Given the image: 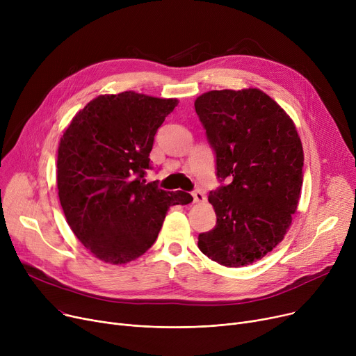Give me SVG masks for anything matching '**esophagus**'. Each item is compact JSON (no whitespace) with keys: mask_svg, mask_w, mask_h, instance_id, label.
I'll return each mask as SVG.
<instances>
[{"mask_svg":"<svg viewBox=\"0 0 356 356\" xmlns=\"http://www.w3.org/2000/svg\"><path fill=\"white\" fill-rule=\"evenodd\" d=\"M193 199L196 203H203L204 200H207V196H204V193L202 191H195L193 192Z\"/></svg>","mask_w":356,"mask_h":356,"instance_id":"34e87169","label":"esophagus"}]
</instances>
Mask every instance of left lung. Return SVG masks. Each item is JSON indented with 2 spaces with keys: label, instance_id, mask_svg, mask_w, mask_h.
Segmentation results:
<instances>
[{
  "label": "left lung",
  "instance_id": "1",
  "mask_svg": "<svg viewBox=\"0 0 356 356\" xmlns=\"http://www.w3.org/2000/svg\"><path fill=\"white\" fill-rule=\"evenodd\" d=\"M218 177L232 181L208 196L216 213L199 250L215 263L245 267L286 236L303 184V145L294 121L258 88L202 93L195 101Z\"/></svg>",
  "mask_w": 356,
  "mask_h": 356
}]
</instances>
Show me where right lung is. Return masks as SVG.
Masks as SVG:
<instances>
[{
  "label": "right lung",
  "instance_id": "add662e5",
  "mask_svg": "<svg viewBox=\"0 0 356 356\" xmlns=\"http://www.w3.org/2000/svg\"><path fill=\"white\" fill-rule=\"evenodd\" d=\"M176 98L125 90L93 98L58 148V193L67 225L106 264L122 266L154 244L167 211L193 197L145 183L154 136Z\"/></svg>",
  "mask_w": 356,
  "mask_h": 356
}]
</instances>
